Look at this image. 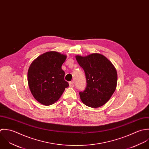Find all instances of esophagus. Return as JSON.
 Returning a JSON list of instances; mask_svg holds the SVG:
<instances>
[{"label":"esophagus","instance_id":"1","mask_svg":"<svg viewBox=\"0 0 149 149\" xmlns=\"http://www.w3.org/2000/svg\"><path fill=\"white\" fill-rule=\"evenodd\" d=\"M69 85H70V86H71V87H74V82H73V81L70 82H69Z\"/></svg>","mask_w":149,"mask_h":149}]
</instances>
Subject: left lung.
<instances>
[{
  "mask_svg": "<svg viewBox=\"0 0 149 149\" xmlns=\"http://www.w3.org/2000/svg\"><path fill=\"white\" fill-rule=\"evenodd\" d=\"M76 59L85 71L87 84L85 89L79 92L81 101L92 108L104 105L116 88V68L109 60L99 54L86 57L77 56Z\"/></svg>",
  "mask_w": 149,
  "mask_h": 149,
  "instance_id": "obj_1",
  "label": "left lung"
}]
</instances>
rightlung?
I'll use <instances>...</instances> for the list:
<instances>
[{
    "mask_svg": "<svg viewBox=\"0 0 149 149\" xmlns=\"http://www.w3.org/2000/svg\"><path fill=\"white\" fill-rule=\"evenodd\" d=\"M66 58L57 52H48L31 64L28 72V85L33 97L40 103L45 105L54 104L68 87L61 69Z\"/></svg>",
    "mask_w": 149,
    "mask_h": 149,
    "instance_id": "add662e5",
    "label": "right lung"
}]
</instances>
